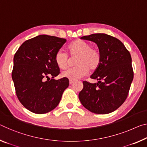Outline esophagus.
Segmentation results:
<instances>
[{
    "label": "esophagus",
    "instance_id": "obj_1",
    "mask_svg": "<svg viewBox=\"0 0 147 147\" xmlns=\"http://www.w3.org/2000/svg\"><path fill=\"white\" fill-rule=\"evenodd\" d=\"M74 83V81L73 80H69V84H73Z\"/></svg>",
    "mask_w": 147,
    "mask_h": 147
}]
</instances>
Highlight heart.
<instances>
[{
    "instance_id": "b5f03b06",
    "label": "heart",
    "mask_w": 147,
    "mask_h": 147,
    "mask_svg": "<svg viewBox=\"0 0 147 147\" xmlns=\"http://www.w3.org/2000/svg\"><path fill=\"white\" fill-rule=\"evenodd\" d=\"M67 53L71 57H75V65L77 66L68 69L61 73L63 77L70 80H76L82 78L88 74L89 69L92 71L98 68L101 61L99 51L92 48L90 43L78 40L74 41L68 46ZM57 66L64 69L68 65L69 56L63 50H59L55 55Z\"/></svg>"
}]
</instances>
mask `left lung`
<instances>
[{
  "mask_svg": "<svg viewBox=\"0 0 147 147\" xmlns=\"http://www.w3.org/2000/svg\"><path fill=\"white\" fill-rule=\"evenodd\" d=\"M80 38L97 44L101 61L90 76L98 82L84 81L79 99L92 113H111L124 103L129 93L134 79L131 55L122 42L109 34H92Z\"/></svg>",
  "mask_w": 147,
  "mask_h": 147,
  "instance_id": "1",
  "label": "left lung"
}]
</instances>
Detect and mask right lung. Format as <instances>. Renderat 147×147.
Here are the masks:
<instances>
[{"mask_svg": "<svg viewBox=\"0 0 147 147\" xmlns=\"http://www.w3.org/2000/svg\"><path fill=\"white\" fill-rule=\"evenodd\" d=\"M66 41L41 34L25 41L15 53L11 77L16 95L32 113L44 114L52 111L68 88V78L53 79L60 73L55 55Z\"/></svg>", "mask_w": 147, "mask_h": 147, "instance_id": "right-lung-1", "label": "right lung"}]
</instances>
